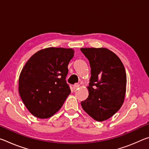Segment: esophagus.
Returning a JSON list of instances; mask_svg holds the SVG:
<instances>
[{
  "mask_svg": "<svg viewBox=\"0 0 149 149\" xmlns=\"http://www.w3.org/2000/svg\"><path fill=\"white\" fill-rule=\"evenodd\" d=\"M79 84H75L74 85V87H73V88H74V90H75V89H77L79 87Z\"/></svg>",
  "mask_w": 149,
  "mask_h": 149,
  "instance_id": "obj_1",
  "label": "esophagus"
}]
</instances>
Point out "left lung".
Wrapping results in <instances>:
<instances>
[{"instance_id":"8db88e82","label":"left lung","mask_w":149,"mask_h":149,"mask_svg":"<svg viewBox=\"0 0 149 149\" xmlns=\"http://www.w3.org/2000/svg\"><path fill=\"white\" fill-rule=\"evenodd\" d=\"M91 66L89 97L81 102L93 119L102 122L112 117L123 104L127 77L116 54L106 48H81Z\"/></svg>"}]
</instances>
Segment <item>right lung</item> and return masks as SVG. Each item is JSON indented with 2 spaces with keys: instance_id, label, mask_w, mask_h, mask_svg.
Masks as SVG:
<instances>
[{
  "instance_id": "obj_1",
  "label": "right lung",
  "mask_w": 149,
  "mask_h": 149,
  "mask_svg": "<svg viewBox=\"0 0 149 149\" xmlns=\"http://www.w3.org/2000/svg\"><path fill=\"white\" fill-rule=\"evenodd\" d=\"M72 49L50 47L28 60L19 77V93L34 116L45 119L57 112L71 90L65 81Z\"/></svg>"
}]
</instances>
